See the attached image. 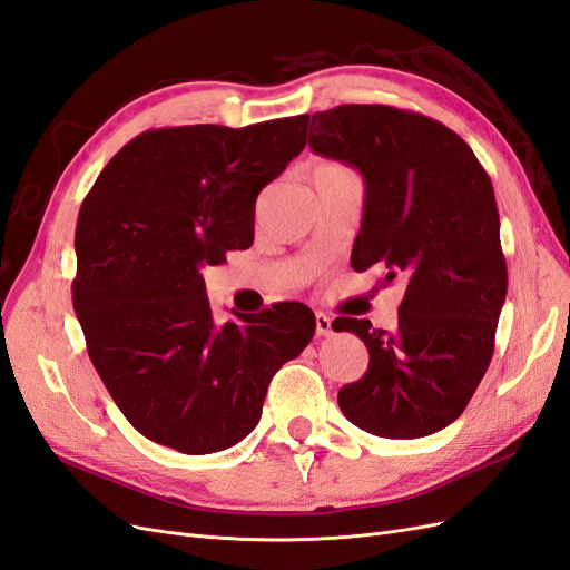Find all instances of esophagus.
<instances>
[{
    "label": "esophagus",
    "instance_id": "esophagus-1",
    "mask_svg": "<svg viewBox=\"0 0 570 570\" xmlns=\"http://www.w3.org/2000/svg\"><path fill=\"white\" fill-rule=\"evenodd\" d=\"M331 333H333V318L325 316L323 312H318L316 314V335L318 337H327Z\"/></svg>",
    "mask_w": 570,
    "mask_h": 570
}]
</instances>
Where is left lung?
I'll return each instance as SVG.
<instances>
[{"label":"left lung","mask_w":570,"mask_h":570,"mask_svg":"<svg viewBox=\"0 0 570 570\" xmlns=\"http://www.w3.org/2000/svg\"><path fill=\"white\" fill-rule=\"evenodd\" d=\"M308 147L366 183L352 268L404 281L400 323L373 331L340 316L368 350V371L337 392L356 428L413 440L454 423L485 375L507 299V258L485 168L461 137L423 114L342 105L312 116Z\"/></svg>","instance_id":"left-lung-1"}]
</instances>
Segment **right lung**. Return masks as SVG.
Returning <instances> with one entry per match:
<instances>
[{
	"label": "right lung",
	"mask_w": 570,
	"mask_h": 570,
	"mask_svg": "<svg viewBox=\"0 0 570 570\" xmlns=\"http://www.w3.org/2000/svg\"><path fill=\"white\" fill-rule=\"evenodd\" d=\"M308 116L137 135L105 166L76 226L73 308L130 425L183 454L223 452L262 419L271 377L316 331L281 302L218 325L204 266L254 243V204L306 145Z\"/></svg>",
	"instance_id": "1"
}]
</instances>
